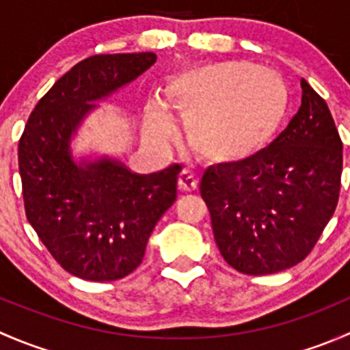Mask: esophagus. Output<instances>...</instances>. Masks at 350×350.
I'll list each match as a JSON object with an SVG mask.
<instances>
[{
  "label": "esophagus",
  "instance_id": "34e87169",
  "mask_svg": "<svg viewBox=\"0 0 350 350\" xmlns=\"http://www.w3.org/2000/svg\"><path fill=\"white\" fill-rule=\"evenodd\" d=\"M178 186L181 191L185 193H191L195 191L198 188V179L193 176V172L186 171V169H183L181 172H179V178H178Z\"/></svg>",
  "mask_w": 350,
  "mask_h": 350
}]
</instances>
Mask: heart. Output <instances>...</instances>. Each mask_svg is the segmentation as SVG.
<instances>
[{
  "label": "heart",
  "instance_id": "obj_1",
  "mask_svg": "<svg viewBox=\"0 0 350 350\" xmlns=\"http://www.w3.org/2000/svg\"><path fill=\"white\" fill-rule=\"evenodd\" d=\"M167 96L186 118L191 149L215 164H239L262 154L283 126L289 91L273 69L228 61L196 67L174 77ZM161 101L147 105L146 137L154 144L172 135Z\"/></svg>",
  "mask_w": 350,
  "mask_h": 350
}]
</instances>
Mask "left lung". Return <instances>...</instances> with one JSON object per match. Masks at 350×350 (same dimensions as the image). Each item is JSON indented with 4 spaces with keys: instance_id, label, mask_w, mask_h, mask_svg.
Wrapping results in <instances>:
<instances>
[{
    "instance_id": "1",
    "label": "left lung",
    "mask_w": 350,
    "mask_h": 350,
    "mask_svg": "<svg viewBox=\"0 0 350 350\" xmlns=\"http://www.w3.org/2000/svg\"><path fill=\"white\" fill-rule=\"evenodd\" d=\"M301 107L257 157L210 165L200 193L215 242L239 273L289 269L315 247L340 191L342 142L325 100L301 79Z\"/></svg>"
}]
</instances>
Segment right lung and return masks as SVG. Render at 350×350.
Returning <instances> with one entry per match:
<instances>
[{"instance_id":"1","label":"right lung","mask_w":350,"mask_h":350,"mask_svg":"<svg viewBox=\"0 0 350 350\" xmlns=\"http://www.w3.org/2000/svg\"><path fill=\"white\" fill-rule=\"evenodd\" d=\"M157 55H93L47 91L18 144L27 218L67 273L86 281H115L142 262L147 241L178 196L174 164L150 174L130 171L120 159L74 152L90 115L142 76Z\"/></svg>"}]
</instances>
